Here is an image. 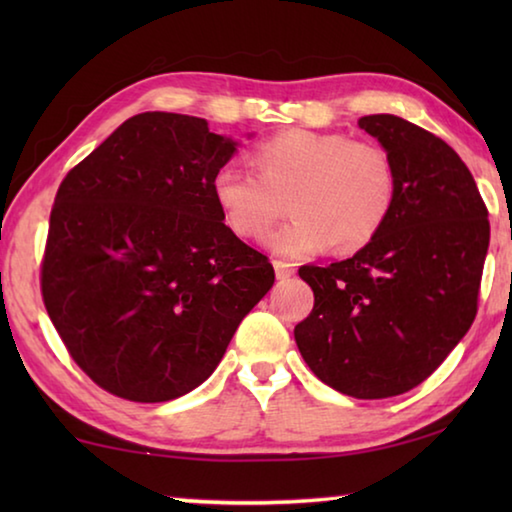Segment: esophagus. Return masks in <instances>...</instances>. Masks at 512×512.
I'll return each instance as SVG.
<instances>
[{
  "instance_id": "1",
  "label": "esophagus",
  "mask_w": 512,
  "mask_h": 512,
  "mask_svg": "<svg viewBox=\"0 0 512 512\" xmlns=\"http://www.w3.org/2000/svg\"><path fill=\"white\" fill-rule=\"evenodd\" d=\"M273 268H275L277 280H289V277H291L293 273H296V266L289 264V262H284V259H275Z\"/></svg>"
}]
</instances>
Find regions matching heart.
I'll list each match as a JSON object with an SVG mask.
<instances>
[{
  "label": "heart",
  "mask_w": 512,
  "mask_h": 512,
  "mask_svg": "<svg viewBox=\"0 0 512 512\" xmlns=\"http://www.w3.org/2000/svg\"><path fill=\"white\" fill-rule=\"evenodd\" d=\"M254 171L223 164L212 194L228 228L262 239L287 212L293 219L266 244L287 257L316 255L327 246L354 253L384 228L397 196L395 162L384 146L345 133L287 131L257 144Z\"/></svg>",
  "instance_id": "b5f03b06"
}]
</instances>
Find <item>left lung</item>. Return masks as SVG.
Instances as JSON below:
<instances>
[{
	"mask_svg": "<svg viewBox=\"0 0 512 512\" xmlns=\"http://www.w3.org/2000/svg\"><path fill=\"white\" fill-rule=\"evenodd\" d=\"M397 171L393 212L357 255L300 266L314 309L296 325L311 372L343 395L384 400L422 384L467 334L490 244L488 207L447 142L395 115H368Z\"/></svg>",
	"mask_w": 512,
	"mask_h": 512,
	"instance_id": "obj_1",
	"label": "left lung"
}]
</instances>
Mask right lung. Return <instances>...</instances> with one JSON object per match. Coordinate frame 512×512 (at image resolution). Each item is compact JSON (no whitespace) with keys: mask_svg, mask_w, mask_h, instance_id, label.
Wrapping results in <instances>:
<instances>
[{"mask_svg":"<svg viewBox=\"0 0 512 512\" xmlns=\"http://www.w3.org/2000/svg\"><path fill=\"white\" fill-rule=\"evenodd\" d=\"M237 142L201 117L142 112L69 169L49 216L40 289L69 357L131 402H169L212 375L273 287L212 194Z\"/></svg>","mask_w":512,"mask_h":512,"instance_id":"add662e5","label":"right lung"}]
</instances>
